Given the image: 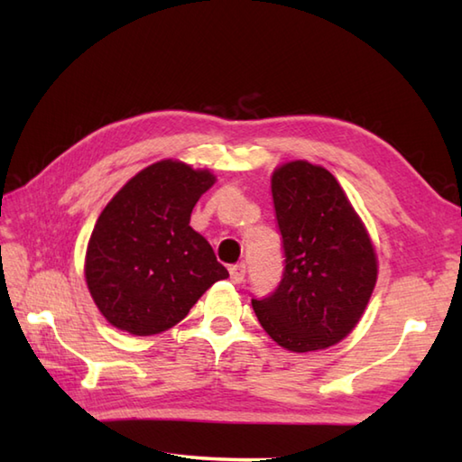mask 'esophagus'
<instances>
[{
	"mask_svg": "<svg viewBox=\"0 0 462 462\" xmlns=\"http://www.w3.org/2000/svg\"><path fill=\"white\" fill-rule=\"evenodd\" d=\"M244 276H246V263H236V266H230V280L234 283H242Z\"/></svg>",
	"mask_w": 462,
	"mask_h": 462,
	"instance_id": "34e87169",
	"label": "esophagus"
}]
</instances>
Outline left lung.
<instances>
[{"label": "left lung", "instance_id": "1", "mask_svg": "<svg viewBox=\"0 0 462 462\" xmlns=\"http://www.w3.org/2000/svg\"><path fill=\"white\" fill-rule=\"evenodd\" d=\"M286 268L278 290L252 300L260 326L293 353L336 346L357 326L377 282L365 224L323 166L291 161L272 174Z\"/></svg>", "mask_w": 462, "mask_h": 462}]
</instances>
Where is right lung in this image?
<instances>
[{"instance_id": "right-lung-1", "label": "right lung", "mask_w": 462, "mask_h": 462, "mask_svg": "<svg viewBox=\"0 0 462 462\" xmlns=\"http://www.w3.org/2000/svg\"><path fill=\"white\" fill-rule=\"evenodd\" d=\"M216 176L180 161H159L105 206L85 254L95 306L116 329L154 336L189 316L214 282L228 278L190 214Z\"/></svg>"}]
</instances>
